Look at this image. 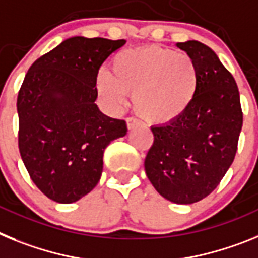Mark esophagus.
<instances>
[{
	"mask_svg": "<svg viewBox=\"0 0 258 258\" xmlns=\"http://www.w3.org/2000/svg\"><path fill=\"white\" fill-rule=\"evenodd\" d=\"M138 126H139L138 120L134 119V118H127V130H128V131L135 130Z\"/></svg>",
	"mask_w": 258,
	"mask_h": 258,
	"instance_id": "esophagus-1",
	"label": "esophagus"
}]
</instances>
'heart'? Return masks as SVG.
Wrapping results in <instances>:
<instances>
[{
  "mask_svg": "<svg viewBox=\"0 0 258 258\" xmlns=\"http://www.w3.org/2000/svg\"><path fill=\"white\" fill-rule=\"evenodd\" d=\"M111 73H100L98 95L119 109L132 96L134 110L152 126H169L182 119L196 101L200 73L191 55L160 46L119 51Z\"/></svg>",
  "mask_w": 258,
  "mask_h": 258,
  "instance_id": "1",
  "label": "heart"
}]
</instances>
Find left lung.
I'll use <instances>...</instances> for the list:
<instances>
[{"label":"left lung","mask_w":258,"mask_h":258,"mask_svg":"<svg viewBox=\"0 0 258 258\" xmlns=\"http://www.w3.org/2000/svg\"><path fill=\"white\" fill-rule=\"evenodd\" d=\"M200 73L194 106L169 126H153L145 172L157 192L175 204H194L212 194L230 169L243 126L234 76L218 55L196 40L176 42Z\"/></svg>","instance_id":"8db88e82"}]
</instances>
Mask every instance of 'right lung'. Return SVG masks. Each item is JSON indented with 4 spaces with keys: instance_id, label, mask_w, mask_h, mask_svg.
I'll return each mask as SVG.
<instances>
[{
    "instance_id": "obj_1",
    "label": "right lung",
    "mask_w": 258,
    "mask_h": 258,
    "mask_svg": "<svg viewBox=\"0 0 258 258\" xmlns=\"http://www.w3.org/2000/svg\"><path fill=\"white\" fill-rule=\"evenodd\" d=\"M126 40L74 36L33 62L18 95L19 152L32 182L50 200L71 204L96 187L107 145L124 120L96 105L101 64Z\"/></svg>"
}]
</instances>
